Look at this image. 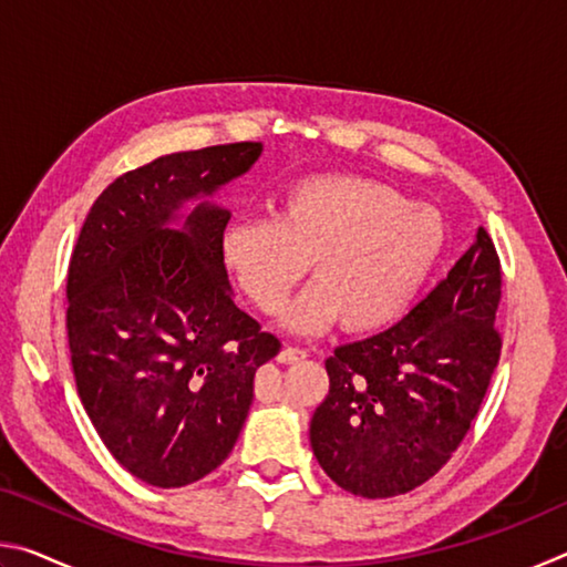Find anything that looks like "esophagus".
<instances>
[{
  "label": "esophagus",
  "instance_id": "34e87169",
  "mask_svg": "<svg viewBox=\"0 0 567 567\" xmlns=\"http://www.w3.org/2000/svg\"><path fill=\"white\" fill-rule=\"evenodd\" d=\"M307 358V350H302V348H297V344H287V348H282V352H280V362H300V360H305Z\"/></svg>",
  "mask_w": 567,
  "mask_h": 567
}]
</instances>
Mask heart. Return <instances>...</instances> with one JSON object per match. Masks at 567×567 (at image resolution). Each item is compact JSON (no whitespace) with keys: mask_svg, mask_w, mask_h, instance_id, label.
Listing matches in <instances>:
<instances>
[{"mask_svg":"<svg viewBox=\"0 0 567 567\" xmlns=\"http://www.w3.org/2000/svg\"><path fill=\"white\" fill-rule=\"evenodd\" d=\"M443 219L382 182L320 175L285 192L275 217H243L225 235V262L265 315L285 305L312 262L315 280L285 312L297 332L342 320L350 332L398 322L443 252Z\"/></svg>","mask_w":567,"mask_h":567,"instance_id":"heart-1","label":"heart"}]
</instances>
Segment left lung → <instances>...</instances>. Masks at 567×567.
<instances>
[{
	"label": "left lung",
	"instance_id": "obj_1",
	"mask_svg": "<svg viewBox=\"0 0 567 567\" xmlns=\"http://www.w3.org/2000/svg\"><path fill=\"white\" fill-rule=\"evenodd\" d=\"M501 257L485 227L453 270L392 328L334 348L310 422L324 473L360 497L427 483L467 435L503 350Z\"/></svg>",
	"mask_w": 567,
	"mask_h": 567
}]
</instances>
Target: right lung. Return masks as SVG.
<instances>
[{"mask_svg": "<svg viewBox=\"0 0 567 567\" xmlns=\"http://www.w3.org/2000/svg\"><path fill=\"white\" fill-rule=\"evenodd\" d=\"M260 142L159 157L94 199L66 272L76 392L104 447L134 477L182 487L233 453L255 372L282 342L239 310L225 270L227 209H175L243 175Z\"/></svg>", "mask_w": 567, "mask_h": 567, "instance_id": "right-lung-1", "label": "right lung"}]
</instances>
